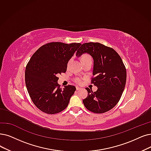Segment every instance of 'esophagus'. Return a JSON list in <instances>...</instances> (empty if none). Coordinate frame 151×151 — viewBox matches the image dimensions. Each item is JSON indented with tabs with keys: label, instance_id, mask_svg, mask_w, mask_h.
Masks as SVG:
<instances>
[{
	"label": "esophagus",
	"instance_id": "1",
	"mask_svg": "<svg viewBox=\"0 0 151 151\" xmlns=\"http://www.w3.org/2000/svg\"><path fill=\"white\" fill-rule=\"evenodd\" d=\"M82 88H81V87H76V90H81Z\"/></svg>",
	"mask_w": 151,
	"mask_h": 151
}]
</instances>
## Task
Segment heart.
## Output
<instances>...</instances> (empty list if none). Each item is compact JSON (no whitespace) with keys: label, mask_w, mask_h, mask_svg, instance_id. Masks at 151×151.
Instances as JSON below:
<instances>
[{"label":"heart","mask_w":151,"mask_h":151,"mask_svg":"<svg viewBox=\"0 0 151 151\" xmlns=\"http://www.w3.org/2000/svg\"><path fill=\"white\" fill-rule=\"evenodd\" d=\"M88 58H91V57H90L88 55H83V56L82 58V59H88ZM74 81V82L76 83H77L78 84H81V83H82V79H81V77H76Z\"/></svg>","instance_id":"b5f03b06"}]
</instances>
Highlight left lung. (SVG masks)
Listing matches in <instances>:
<instances>
[{"label": "left lung", "mask_w": 151, "mask_h": 151, "mask_svg": "<svg viewBox=\"0 0 151 151\" xmlns=\"http://www.w3.org/2000/svg\"><path fill=\"white\" fill-rule=\"evenodd\" d=\"M88 53L93 59L91 83L98 87L96 92L86 88L87 97L83 100L87 109L95 113L111 110L121 99L126 85V69L121 57L113 48L99 43L81 45L76 56Z\"/></svg>", "instance_id": "left-lung-1"}]
</instances>
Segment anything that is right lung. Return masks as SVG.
I'll use <instances>...</instances> for the list:
<instances>
[{"label":"right lung","instance_id":"obj_1","mask_svg":"<svg viewBox=\"0 0 151 151\" xmlns=\"http://www.w3.org/2000/svg\"><path fill=\"white\" fill-rule=\"evenodd\" d=\"M81 43L51 42L41 46L28 63L25 84L35 105L47 114H56L65 109L74 93L75 86L60 88L58 76L67 70L68 63Z\"/></svg>","mask_w":151,"mask_h":151}]
</instances>
